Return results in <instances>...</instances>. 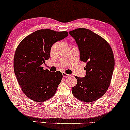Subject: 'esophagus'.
Masks as SVG:
<instances>
[{"label":"esophagus","mask_w":130,"mask_h":130,"mask_svg":"<svg viewBox=\"0 0 130 130\" xmlns=\"http://www.w3.org/2000/svg\"><path fill=\"white\" fill-rule=\"evenodd\" d=\"M62 74H63V77H68L70 75H69V74H66V73H65L64 72H63V73H62Z\"/></svg>","instance_id":"1"}]
</instances>
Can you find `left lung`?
Listing matches in <instances>:
<instances>
[{
	"instance_id": "obj_1",
	"label": "left lung",
	"mask_w": 130,
	"mask_h": 130,
	"mask_svg": "<svg viewBox=\"0 0 130 130\" xmlns=\"http://www.w3.org/2000/svg\"><path fill=\"white\" fill-rule=\"evenodd\" d=\"M75 39L80 60L87 63L84 77L77 78L72 93L85 102L99 99L107 91L112 77L115 58L110 46L105 40L88 29L77 28L69 32Z\"/></svg>"
}]
</instances>
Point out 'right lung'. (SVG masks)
Segmentation results:
<instances>
[{
    "instance_id": "right-lung-1",
    "label": "right lung",
    "mask_w": 130,
    "mask_h": 130,
    "mask_svg": "<svg viewBox=\"0 0 130 130\" xmlns=\"http://www.w3.org/2000/svg\"><path fill=\"white\" fill-rule=\"evenodd\" d=\"M68 35L66 31L39 29L25 37L18 46L14 70L23 92L32 101L42 102L55 94L62 73L44 70L42 64L49 59L52 45Z\"/></svg>"
}]
</instances>
